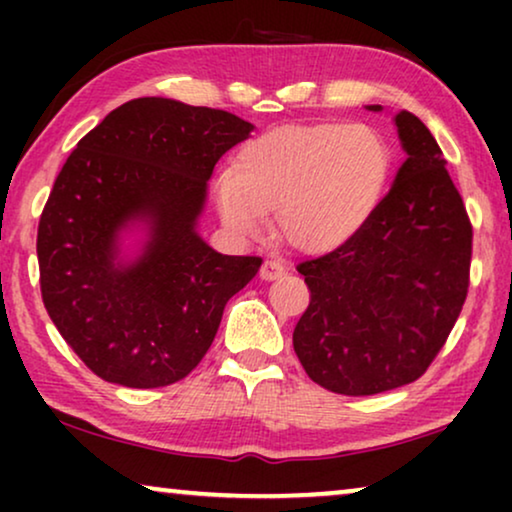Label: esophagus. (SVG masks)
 Instances as JSON below:
<instances>
[{
    "label": "esophagus",
    "mask_w": 512,
    "mask_h": 512,
    "mask_svg": "<svg viewBox=\"0 0 512 512\" xmlns=\"http://www.w3.org/2000/svg\"><path fill=\"white\" fill-rule=\"evenodd\" d=\"M286 275V265H282L279 261H265L261 268V279L265 282H272V279H279Z\"/></svg>",
    "instance_id": "34e87169"
}]
</instances>
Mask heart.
<instances>
[{"label": "heart", "instance_id": "obj_1", "mask_svg": "<svg viewBox=\"0 0 512 512\" xmlns=\"http://www.w3.org/2000/svg\"><path fill=\"white\" fill-rule=\"evenodd\" d=\"M394 156L368 125H289L251 139L214 200L240 237H258L277 214L279 235L303 254H326L361 233L387 195Z\"/></svg>", "mask_w": 512, "mask_h": 512}]
</instances>
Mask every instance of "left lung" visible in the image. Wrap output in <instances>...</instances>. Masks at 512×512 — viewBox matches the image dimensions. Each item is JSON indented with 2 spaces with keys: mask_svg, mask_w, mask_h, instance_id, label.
I'll list each match as a JSON object with an SVG mask.
<instances>
[{
  "mask_svg": "<svg viewBox=\"0 0 512 512\" xmlns=\"http://www.w3.org/2000/svg\"><path fill=\"white\" fill-rule=\"evenodd\" d=\"M394 125L408 158L373 219L298 265L310 305L293 349L310 380L335 394L373 396L422 377L468 293L473 228L443 151L410 111Z\"/></svg>",
  "mask_w": 512,
  "mask_h": 512,
  "instance_id": "1",
  "label": "left lung"
}]
</instances>
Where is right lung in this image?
<instances>
[{"mask_svg": "<svg viewBox=\"0 0 512 512\" xmlns=\"http://www.w3.org/2000/svg\"><path fill=\"white\" fill-rule=\"evenodd\" d=\"M251 130L223 109L137 97L62 165L39 219L41 298L97 377L130 389L179 382L256 277L261 258L223 256L198 233L214 165ZM130 229L145 233L132 257Z\"/></svg>", "mask_w": 512, "mask_h": 512, "instance_id": "1", "label": "right lung"}]
</instances>
